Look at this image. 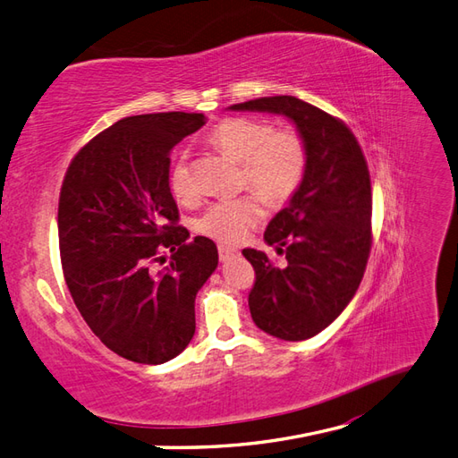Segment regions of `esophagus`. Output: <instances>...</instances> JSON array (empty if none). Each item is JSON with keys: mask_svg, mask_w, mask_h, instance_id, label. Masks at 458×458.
Here are the masks:
<instances>
[{"mask_svg": "<svg viewBox=\"0 0 458 458\" xmlns=\"http://www.w3.org/2000/svg\"><path fill=\"white\" fill-rule=\"evenodd\" d=\"M236 253H238V250L228 248V245H220V248H218V257H220V261H226V259H230L232 255H236Z\"/></svg>", "mask_w": 458, "mask_h": 458, "instance_id": "esophagus-1", "label": "esophagus"}]
</instances>
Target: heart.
<instances>
[{
  "mask_svg": "<svg viewBox=\"0 0 458 458\" xmlns=\"http://www.w3.org/2000/svg\"><path fill=\"white\" fill-rule=\"evenodd\" d=\"M208 143L242 164V187H251L265 203L278 207L296 193L308 170V147L300 133L276 129L255 117H228L208 133ZM170 190L180 201L195 195L183 158L170 172ZM257 194V195H258ZM256 195V196H257ZM254 193L210 203L195 220V230L220 243H238L259 218L263 207Z\"/></svg>",
  "mask_w": 458,
  "mask_h": 458,
  "instance_id": "heart-1",
  "label": "heart"
}]
</instances>
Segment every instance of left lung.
<instances>
[{
	"label": "left lung",
	"instance_id": "1",
	"mask_svg": "<svg viewBox=\"0 0 458 458\" xmlns=\"http://www.w3.org/2000/svg\"><path fill=\"white\" fill-rule=\"evenodd\" d=\"M230 110L283 114L308 147V170L290 203L268 222L265 242L286 257L243 250L253 265L250 311L261 331L306 341L327 329L354 298L371 251V182L350 127L296 97H265Z\"/></svg>",
	"mask_w": 458,
	"mask_h": 458
}]
</instances>
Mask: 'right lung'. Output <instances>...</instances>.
I'll return each instance as SVG.
<instances>
[{
  "instance_id": "add662e5",
  "label": "right lung",
  "mask_w": 458,
  "mask_h": 458,
  "mask_svg": "<svg viewBox=\"0 0 458 458\" xmlns=\"http://www.w3.org/2000/svg\"><path fill=\"white\" fill-rule=\"evenodd\" d=\"M203 125V114L123 117L77 152L62 183L57 233L75 306L112 352L147 366L190 344L195 296L218 265L213 240L187 242L170 191V150Z\"/></svg>"
}]
</instances>
